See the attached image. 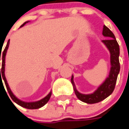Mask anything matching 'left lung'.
<instances>
[{"mask_svg":"<svg viewBox=\"0 0 129 129\" xmlns=\"http://www.w3.org/2000/svg\"><path fill=\"white\" fill-rule=\"evenodd\" d=\"M102 35L104 37H107V39L102 40V42L108 48L110 53L111 68L108 78L94 93L90 94H83L80 93L76 88L74 82V76H72L71 78L74 90L78 98L81 101L88 104L98 103L110 96L114 91L118 74L120 72V63L118 59L120 54V49L114 35L105 25L103 27Z\"/></svg>","mask_w":129,"mask_h":129,"instance_id":"1","label":"left lung"}]
</instances>
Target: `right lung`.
<instances>
[{"mask_svg": "<svg viewBox=\"0 0 129 129\" xmlns=\"http://www.w3.org/2000/svg\"><path fill=\"white\" fill-rule=\"evenodd\" d=\"M27 23H28V21L27 22H25L23 24V25H21V27H23L24 25L26 24ZM9 42H10V40L8 41L7 42V44L5 47V49L3 51V53H2V68H0V76H1V78H0V80L1 81L3 79V80L5 82V86L7 87V89L8 90V92H9V95L11 96V98H12V100L15 102V103H17V104H19L22 107H24L25 108H27V109H37V108H39L43 106L45 104H46L47 102H48L49 100V98H50L51 96V92H50L49 93V94L47 95V96H45L44 98L43 99H41V100H39V101H37V102H23V101H21L19 99L16 97V96L13 94V92H11V89L9 88V84H8V83H7V81L6 80V78H5V56H6V53H7V49H8V47H9ZM0 61H1V56H0ZM1 72V73L0 72ZM2 77H1V76ZM2 82H3V81H2ZM12 102V101H11Z\"/></svg>", "mask_w": 129, "mask_h": 129, "instance_id": "right-lung-1", "label": "right lung"}]
</instances>
